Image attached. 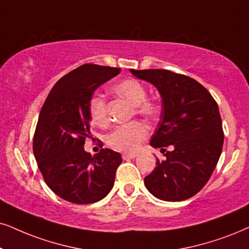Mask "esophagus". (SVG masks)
Instances as JSON below:
<instances>
[{
    "mask_svg": "<svg viewBox=\"0 0 249 249\" xmlns=\"http://www.w3.org/2000/svg\"><path fill=\"white\" fill-rule=\"evenodd\" d=\"M135 157H137V154H123L124 160H133Z\"/></svg>",
    "mask_w": 249,
    "mask_h": 249,
    "instance_id": "esophagus-1",
    "label": "esophagus"
}]
</instances>
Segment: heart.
<instances>
[{"instance_id":"b5f03b06","label":"heart","mask_w":249,"mask_h":249,"mask_svg":"<svg viewBox=\"0 0 249 249\" xmlns=\"http://www.w3.org/2000/svg\"><path fill=\"white\" fill-rule=\"evenodd\" d=\"M111 90L134 107L138 114L146 118H154L159 111L155 101L146 99L147 89L142 83L134 78H127L112 85ZM88 114L94 125L106 126L108 123V106L106 100L99 94H94L88 102ZM147 137L146 125L134 122L116 127L107 135V143L112 149L123 153H132L139 148Z\"/></svg>"}]
</instances>
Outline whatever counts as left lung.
<instances>
[{"instance_id": "obj_1", "label": "left lung", "mask_w": 249, "mask_h": 249, "mask_svg": "<svg viewBox=\"0 0 249 249\" xmlns=\"http://www.w3.org/2000/svg\"><path fill=\"white\" fill-rule=\"evenodd\" d=\"M150 83L162 99V111L150 146L171 147L165 161L144 177V186L157 199L184 201L202 190L216 168L224 133L218 106L196 80L168 70H133Z\"/></svg>"}]
</instances>
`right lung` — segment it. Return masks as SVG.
<instances>
[{"label":"right lung","mask_w":249,"mask_h":249,"mask_svg":"<svg viewBox=\"0 0 249 249\" xmlns=\"http://www.w3.org/2000/svg\"><path fill=\"white\" fill-rule=\"evenodd\" d=\"M119 72L118 68L81 65L56 83L40 111L34 156L46 184L69 202H97L114 186L121 154L106 148L92 156L84 144L92 138L89 99L97 87Z\"/></svg>","instance_id":"right-lung-1"}]
</instances>
